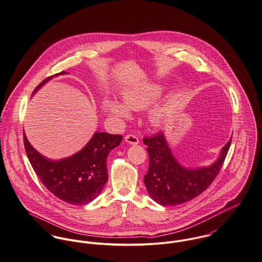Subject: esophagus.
<instances>
[{"instance_id":"esophagus-1","label":"esophagus","mask_w":262,"mask_h":262,"mask_svg":"<svg viewBox=\"0 0 262 262\" xmlns=\"http://www.w3.org/2000/svg\"><path fill=\"white\" fill-rule=\"evenodd\" d=\"M125 142L126 143H128V144H130V145H138L139 144V138L137 137V136H135V135H127L126 137H125Z\"/></svg>"}]
</instances>
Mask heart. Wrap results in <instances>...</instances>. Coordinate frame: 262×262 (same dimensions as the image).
Here are the masks:
<instances>
[{"label": "heart", "instance_id": "1", "mask_svg": "<svg viewBox=\"0 0 262 262\" xmlns=\"http://www.w3.org/2000/svg\"><path fill=\"white\" fill-rule=\"evenodd\" d=\"M162 93V88L155 83H147L135 88L123 95V102L126 107L134 109V110H141L150 106L155 100H157ZM105 108L108 112L113 115L125 117L128 115L127 109L111 100H107L104 103ZM165 116V109L162 107H155L150 112V119L153 123L157 124L162 122Z\"/></svg>", "mask_w": 262, "mask_h": 262}]
</instances>
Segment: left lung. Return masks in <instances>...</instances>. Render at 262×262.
Masks as SVG:
<instances>
[{
	"instance_id": "1",
	"label": "left lung",
	"mask_w": 262,
	"mask_h": 262,
	"mask_svg": "<svg viewBox=\"0 0 262 262\" xmlns=\"http://www.w3.org/2000/svg\"><path fill=\"white\" fill-rule=\"evenodd\" d=\"M149 154V169L144 183L152 199L163 206L186 203L202 194L217 177L232 139L223 148L220 158L210 166L187 169L178 163L162 132L143 139Z\"/></svg>"
}]
</instances>
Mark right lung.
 <instances>
[{"label": "right lung", "instance_id": "add662e5", "mask_svg": "<svg viewBox=\"0 0 262 262\" xmlns=\"http://www.w3.org/2000/svg\"><path fill=\"white\" fill-rule=\"evenodd\" d=\"M64 73L62 71L55 75ZM55 75L42 80L33 93ZM121 140L120 135L96 133L78 153L69 158L52 161L35 151L23 133L27 158L42 185L54 196L72 205L88 204L99 196L108 180L107 156Z\"/></svg>", "mask_w": 262, "mask_h": 262}]
</instances>
